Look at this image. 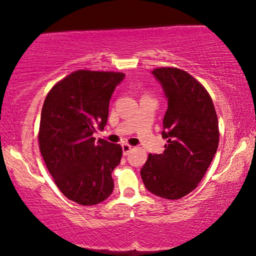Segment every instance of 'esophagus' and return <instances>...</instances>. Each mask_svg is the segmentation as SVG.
<instances>
[{
  "label": "esophagus",
  "mask_w": 256,
  "mask_h": 256,
  "mask_svg": "<svg viewBox=\"0 0 256 256\" xmlns=\"http://www.w3.org/2000/svg\"><path fill=\"white\" fill-rule=\"evenodd\" d=\"M122 152H124V156L129 155V152H132V146L129 144H122Z\"/></svg>",
  "instance_id": "esophagus-1"
}]
</instances>
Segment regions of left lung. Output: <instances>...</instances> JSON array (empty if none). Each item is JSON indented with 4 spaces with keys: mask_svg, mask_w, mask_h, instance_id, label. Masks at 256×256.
Returning <instances> with one entry per match:
<instances>
[{
    "mask_svg": "<svg viewBox=\"0 0 256 256\" xmlns=\"http://www.w3.org/2000/svg\"><path fill=\"white\" fill-rule=\"evenodd\" d=\"M152 74L168 101L162 138L163 154H150L141 169L146 190L166 199L194 191L214 157L219 143L218 118L200 82L185 71L160 68Z\"/></svg>",
    "mask_w": 256,
    "mask_h": 256,
    "instance_id": "1",
    "label": "left lung"
}]
</instances>
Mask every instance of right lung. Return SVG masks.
<instances>
[{"label":"right lung","mask_w":256,"mask_h":256,"mask_svg":"<svg viewBox=\"0 0 256 256\" xmlns=\"http://www.w3.org/2000/svg\"><path fill=\"white\" fill-rule=\"evenodd\" d=\"M120 72L76 71L52 87L40 124V149L54 183L66 198L96 205L114 188L112 172L122 148L93 134L104 130L110 98L124 79Z\"/></svg>","instance_id":"1"}]
</instances>
